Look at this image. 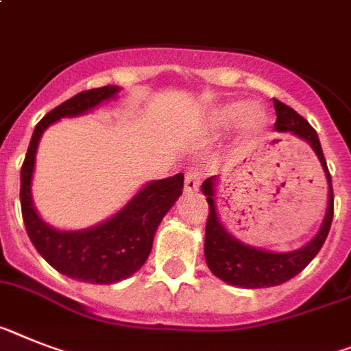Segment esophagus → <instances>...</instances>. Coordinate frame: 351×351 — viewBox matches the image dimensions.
Returning a JSON list of instances; mask_svg holds the SVG:
<instances>
[{
  "mask_svg": "<svg viewBox=\"0 0 351 351\" xmlns=\"http://www.w3.org/2000/svg\"><path fill=\"white\" fill-rule=\"evenodd\" d=\"M199 182H202V176H199L198 171H189V173L185 175V193H196V191L199 189Z\"/></svg>",
  "mask_w": 351,
  "mask_h": 351,
  "instance_id": "obj_1",
  "label": "esophagus"
}]
</instances>
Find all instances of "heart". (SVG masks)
I'll use <instances>...</instances> for the list:
<instances>
[{
  "mask_svg": "<svg viewBox=\"0 0 351 351\" xmlns=\"http://www.w3.org/2000/svg\"><path fill=\"white\" fill-rule=\"evenodd\" d=\"M239 119H244L248 128H258L266 123V112L258 107H248L244 101H232L221 105L212 114V125L216 128H230Z\"/></svg>",
  "mask_w": 351,
  "mask_h": 351,
  "instance_id": "b5f03b06",
  "label": "heart"
}]
</instances>
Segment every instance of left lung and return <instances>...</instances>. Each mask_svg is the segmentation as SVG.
<instances>
[{
    "label": "left lung",
    "instance_id": "obj_1",
    "mask_svg": "<svg viewBox=\"0 0 351 351\" xmlns=\"http://www.w3.org/2000/svg\"><path fill=\"white\" fill-rule=\"evenodd\" d=\"M276 112V132H291L298 135L300 139L307 141L311 148L319 158L323 171H325L326 180H328V208L326 216L323 219L319 232L316 237L303 248L294 250L287 253H275L258 250L243 244L232 237L221 225L217 217L216 208V176H210L203 182V194L207 196L208 203V217L207 226H205V261H207L208 269L221 278L223 282L244 289H261V287H273L280 285L284 282L291 280L300 271L307 267L308 262L316 257L321 246L325 244L326 235L330 232L332 217H334V191H332V178L326 167L325 155L321 149L319 137L316 130L308 125L307 119H303L298 112L287 107L285 103L273 99Z\"/></svg>",
    "mask_w": 351,
    "mask_h": 351
}]
</instances>
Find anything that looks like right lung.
Instances as JSON below:
<instances>
[{
	"instance_id": "1",
	"label": "right lung",
	"mask_w": 351,
	"mask_h": 351,
	"mask_svg": "<svg viewBox=\"0 0 351 351\" xmlns=\"http://www.w3.org/2000/svg\"><path fill=\"white\" fill-rule=\"evenodd\" d=\"M116 85L84 90L48 112L35 126L21 167V212L37 252L58 273L89 284H116L132 276L149 257L158 223L184 189V175L149 182L105 223L87 230L60 232L46 225L32 203V175L40 135L62 117H75L119 93Z\"/></svg>"
}]
</instances>
